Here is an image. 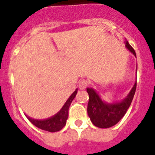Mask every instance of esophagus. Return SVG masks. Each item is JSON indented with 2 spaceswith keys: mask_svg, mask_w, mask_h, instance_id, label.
I'll list each match as a JSON object with an SVG mask.
<instances>
[{
  "mask_svg": "<svg viewBox=\"0 0 155 155\" xmlns=\"http://www.w3.org/2000/svg\"><path fill=\"white\" fill-rule=\"evenodd\" d=\"M88 81H87V80H85V79H82V80H81L80 81H79L78 83V87L80 89H85L86 87L88 86Z\"/></svg>",
  "mask_w": 155,
  "mask_h": 155,
  "instance_id": "esophagus-1",
  "label": "esophagus"
}]
</instances>
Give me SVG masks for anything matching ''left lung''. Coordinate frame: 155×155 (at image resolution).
I'll use <instances>...</instances> for the list:
<instances>
[{"instance_id": "obj_1", "label": "left lung", "mask_w": 155, "mask_h": 155, "mask_svg": "<svg viewBox=\"0 0 155 155\" xmlns=\"http://www.w3.org/2000/svg\"><path fill=\"white\" fill-rule=\"evenodd\" d=\"M126 46L136 57L135 50L127 41L126 42ZM136 87L137 82H135L134 86L127 98L123 102L113 104L105 103L92 88H87L89 95L87 109V114L92 124L99 128H109L116 125L124 117L130 107L136 91Z\"/></svg>"}]
</instances>
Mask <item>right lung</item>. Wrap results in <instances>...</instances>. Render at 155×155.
Segmentation results:
<instances>
[{"mask_svg":"<svg viewBox=\"0 0 155 155\" xmlns=\"http://www.w3.org/2000/svg\"><path fill=\"white\" fill-rule=\"evenodd\" d=\"M77 93H78V91L76 90L70 96V98H68V101L64 104L61 111L51 118L44 120H37L29 118L27 116L26 117L31 124L38 127V128L41 129V130L49 131V132H57V131L61 130V129L64 128V126L66 125L67 120L68 118V109H69L71 103L76 96Z\"/></svg>","mask_w":155,"mask_h":155,"instance_id":"1","label":"right lung"}]
</instances>
